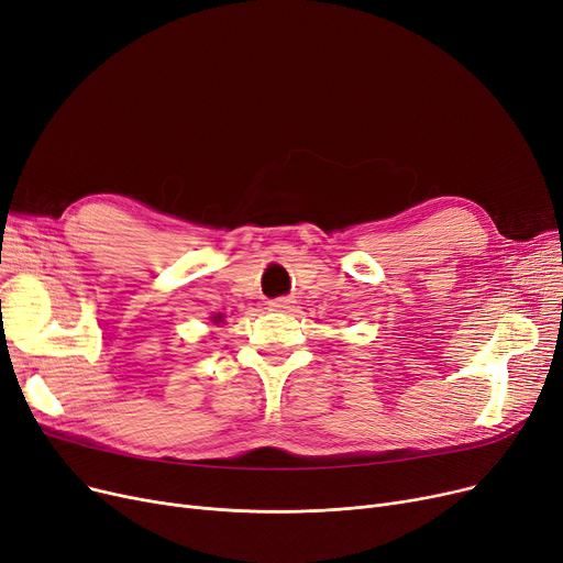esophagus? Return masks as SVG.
I'll list each match as a JSON object with an SVG mask.
<instances>
[{
	"label": "esophagus",
	"instance_id": "34e87169",
	"mask_svg": "<svg viewBox=\"0 0 563 563\" xmlns=\"http://www.w3.org/2000/svg\"><path fill=\"white\" fill-rule=\"evenodd\" d=\"M291 301L289 297H280V299H274V301H268L266 306H268V310H280V312H285V310H289L291 308Z\"/></svg>",
	"mask_w": 563,
	"mask_h": 563
}]
</instances>
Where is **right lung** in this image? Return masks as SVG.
I'll return each instance as SVG.
<instances>
[{
	"label": "right lung",
	"instance_id": "add662e5",
	"mask_svg": "<svg viewBox=\"0 0 563 563\" xmlns=\"http://www.w3.org/2000/svg\"><path fill=\"white\" fill-rule=\"evenodd\" d=\"M213 322H216V324H218V322H223V314H216V317H213Z\"/></svg>",
	"mask_w": 563,
	"mask_h": 563
}]
</instances>
